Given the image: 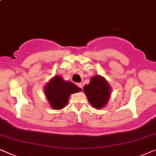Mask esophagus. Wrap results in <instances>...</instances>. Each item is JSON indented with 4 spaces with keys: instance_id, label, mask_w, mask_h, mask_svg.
<instances>
[{
    "instance_id": "esophagus-1",
    "label": "esophagus",
    "mask_w": 156,
    "mask_h": 156,
    "mask_svg": "<svg viewBox=\"0 0 156 156\" xmlns=\"http://www.w3.org/2000/svg\"><path fill=\"white\" fill-rule=\"evenodd\" d=\"M77 86H78V87H79V88H80L83 90V85H82V83H78V84H77Z\"/></svg>"
}]
</instances>
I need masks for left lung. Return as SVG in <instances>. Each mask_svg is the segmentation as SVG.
<instances>
[{
	"instance_id": "left-lung-1",
	"label": "left lung",
	"mask_w": 156,
	"mask_h": 156,
	"mask_svg": "<svg viewBox=\"0 0 156 156\" xmlns=\"http://www.w3.org/2000/svg\"><path fill=\"white\" fill-rule=\"evenodd\" d=\"M83 90L88 101L95 108L101 109L109 101L111 88L103 76L96 75L91 78L89 84L83 87Z\"/></svg>"
}]
</instances>
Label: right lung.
<instances>
[{
    "mask_svg": "<svg viewBox=\"0 0 156 156\" xmlns=\"http://www.w3.org/2000/svg\"><path fill=\"white\" fill-rule=\"evenodd\" d=\"M43 90L50 106L61 110L68 104L70 95L82 90L73 83L66 81L61 76H55L45 85Z\"/></svg>",
    "mask_w": 156,
    "mask_h": 156,
    "instance_id": "right-lung-1",
    "label": "right lung"
}]
</instances>
